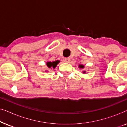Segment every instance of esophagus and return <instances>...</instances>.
Listing matches in <instances>:
<instances>
[{
	"instance_id": "1",
	"label": "esophagus",
	"mask_w": 127,
	"mask_h": 127,
	"mask_svg": "<svg viewBox=\"0 0 127 127\" xmlns=\"http://www.w3.org/2000/svg\"><path fill=\"white\" fill-rule=\"evenodd\" d=\"M65 61L66 62H67V63H68V62H70V59L69 58H65Z\"/></svg>"
}]
</instances>
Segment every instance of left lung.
<instances>
[{"mask_svg": "<svg viewBox=\"0 0 127 127\" xmlns=\"http://www.w3.org/2000/svg\"><path fill=\"white\" fill-rule=\"evenodd\" d=\"M79 68H80V69H83L84 67V65H79ZM83 73H86V72H85V71H84V72H83Z\"/></svg>", "mask_w": 127, "mask_h": 127, "instance_id": "left-lung-1", "label": "left lung"}]
</instances>
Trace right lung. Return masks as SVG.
<instances>
[{"label": "right lung", "instance_id": "obj_1", "mask_svg": "<svg viewBox=\"0 0 127 127\" xmlns=\"http://www.w3.org/2000/svg\"><path fill=\"white\" fill-rule=\"evenodd\" d=\"M59 61H56L53 62H47V66L48 68H53L54 69L56 67L57 64L59 63Z\"/></svg>", "mask_w": 127, "mask_h": 127}]
</instances>
